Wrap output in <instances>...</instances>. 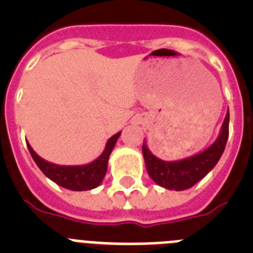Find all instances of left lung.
Listing matches in <instances>:
<instances>
[{"mask_svg": "<svg viewBox=\"0 0 253 253\" xmlns=\"http://www.w3.org/2000/svg\"><path fill=\"white\" fill-rule=\"evenodd\" d=\"M228 130H229V110L224 118L220 133L211 146L191 157L180 161H169V162L156 157L149 151L144 140L142 152L148 175L156 184L165 189L182 191L193 187L214 169L219 158L222 157L227 144Z\"/></svg>", "mask_w": 253, "mask_h": 253, "instance_id": "8db88e82", "label": "left lung"}]
</instances>
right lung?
I'll return each mask as SVG.
<instances>
[{"instance_id": "right-lung-1", "label": "right lung", "mask_w": 253, "mask_h": 253, "mask_svg": "<svg viewBox=\"0 0 253 253\" xmlns=\"http://www.w3.org/2000/svg\"><path fill=\"white\" fill-rule=\"evenodd\" d=\"M120 133L122 131L116 133L107 140L104 152L95 161L81 166H60L50 163L38 156L29 142L26 144L33 160L46 177L64 189L73 190V191H86V190L95 189L101 184L102 178L106 175L107 161L110 157L111 151L115 147L116 140L120 137Z\"/></svg>"}]
</instances>
